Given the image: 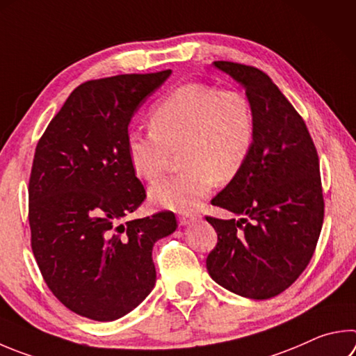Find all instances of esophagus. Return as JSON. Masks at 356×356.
Masks as SVG:
<instances>
[{"label": "esophagus", "mask_w": 356, "mask_h": 356, "mask_svg": "<svg viewBox=\"0 0 356 356\" xmlns=\"http://www.w3.org/2000/svg\"><path fill=\"white\" fill-rule=\"evenodd\" d=\"M196 221V218L193 215H180L179 216V222L180 225H190Z\"/></svg>", "instance_id": "obj_1"}]
</instances>
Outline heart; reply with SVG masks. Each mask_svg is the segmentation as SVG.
<instances>
[{"label": "heart", "mask_w": 356, "mask_h": 356, "mask_svg": "<svg viewBox=\"0 0 356 356\" xmlns=\"http://www.w3.org/2000/svg\"><path fill=\"white\" fill-rule=\"evenodd\" d=\"M254 137V112L243 93L186 83L154 106L151 132L127 134L126 154L135 176L154 182L180 149L185 171L154 185L149 199L159 209L191 213L216 180L229 184L243 171Z\"/></svg>", "instance_id": "heart-1"}]
</instances>
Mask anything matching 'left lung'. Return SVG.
Masks as SVG:
<instances>
[{"label":"left lung","instance_id":"8db88e82","mask_svg":"<svg viewBox=\"0 0 356 356\" xmlns=\"http://www.w3.org/2000/svg\"><path fill=\"white\" fill-rule=\"evenodd\" d=\"M245 90L255 118L248 163L211 204L238 219L207 216L218 244L207 270L222 288L270 299L305 270L324 222L319 157L302 116L258 68L218 60Z\"/></svg>","mask_w":356,"mask_h":356}]
</instances>
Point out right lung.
I'll list each match as a JSON object with an SVG mask.
<instances>
[{"label":"right lung","instance_id":"add662e5","mask_svg":"<svg viewBox=\"0 0 356 356\" xmlns=\"http://www.w3.org/2000/svg\"><path fill=\"white\" fill-rule=\"evenodd\" d=\"M170 76L81 83L35 147L32 252L53 294L83 318L108 322L138 307L156 285L154 244L177 229L172 211L126 221L146 199L126 154L129 122Z\"/></svg>","mask_w":356,"mask_h":356}]
</instances>
